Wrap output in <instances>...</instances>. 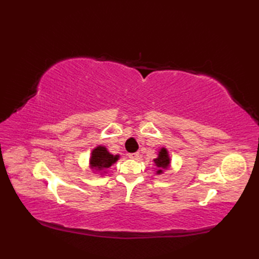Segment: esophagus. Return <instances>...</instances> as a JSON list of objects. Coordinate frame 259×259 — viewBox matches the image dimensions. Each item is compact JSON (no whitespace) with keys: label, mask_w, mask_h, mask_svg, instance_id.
Instances as JSON below:
<instances>
[{"label":"esophagus","mask_w":259,"mask_h":259,"mask_svg":"<svg viewBox=\"0 0 259 259\" xmlns=\"http://www.w3.org/2000/svg\"><path fill=\"white\" fill-rule=\"evenodd\" d=\"M128 157L130 159H138L139 158V153L138 152H134V153H129Z\"/></svg>","instance_id":"34e87169"}]
</instances>
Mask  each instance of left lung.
<instances>
[{
  "mask_svg": "<svg viewBox=\"0 0 259 259\" xmlns=\"http://www.w3.org/2000/svg\"><path fill=\"white\" fill-rule=\"evenodd\" d=\"M155 163L157 164V167L159 168L158 170V174H161L162 172V169H167L169 167V163H170V159L168 157V152L167 150L164 149V148H162V149L160 150V152H159V156L157 159H155Z\"/></svg>",
  "mask_w": 259,
  "mask_h": 259,
  "instance_id": "obj_1",
  "label": "left lung"
}]
</instances>
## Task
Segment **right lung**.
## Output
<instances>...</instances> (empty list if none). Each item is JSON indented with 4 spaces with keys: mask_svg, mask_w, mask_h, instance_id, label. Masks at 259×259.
Here are the masks:
<instances>
[{
    "mask_svg": "<svg viewBox=\"0 0 259 259\" xmlns=\"http://www.w3.org/2000/svg\"><path fill=\"white\" fill-rule=\"evenodd\" d=\"M118 157L119 156L110 155L104 147H97L96 149L92 151V156L90 159L91 167L98 170L108 169L109 167H111V164L113 162L118 160Z\"/></svg>",
    "mask_w": 259,
    "mask_h": 259,
    "instance_id": "1",
    "label": "right lung"
}]
</instances>
